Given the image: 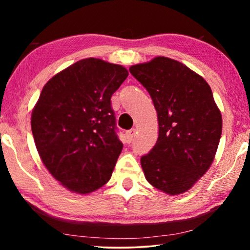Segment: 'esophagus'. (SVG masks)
<instances>
[{"mask_svg": "<svg viewBox=\"0 0 250 250\" xmlns=\"http://www.w3.org/2000/svg\"><path fill=\"white\" fill-rule=\"evenodd\" d=\"M134 133H135L134 129H132V130H129V131H126V132H125L126 142H128V143H131V142H132L133 138H134Z\"/></svg>", "mask_w": 250, "mask_h": 250, "instance_id": "esophagus-1", "label": "esophagus"}]
</instances>
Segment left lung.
Masks as SVG:
<instances>
[{"label": "left lung", "mask_w": 250, "mask_h": 250, "mask_svg": "<svg viewBox=\"0 0 250 250\" xmlns=\"http://www.w3.org/2000/svg\"><path fill=\"white\" fill-rule=\"evenodd\" d=\"M158 112L159 137L141 158L146 179L168 195L188 191L213 163L222 115L204 78L182 62L155 57L130 67Z\"/></svg>", "instance_id": "left-lung-1"}]
</instances>
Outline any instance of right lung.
<instances>
[{"label":"right lung","instance_id":"right-lung-1","mask_svg":"<svg viewBox=\"0 0 250 250\" xmlns=\"http://www.w3.org/2000/svg\"><path fill=\"white\" fill-rule=\"evenodd\" d=\"M121 65L86 58L45 84L32 112L44 166L69 191L88 194L110 180L122 151L111 96L128 77Z\"/></svg>","mask_w":250,"mask_h":250}]
</instances>
